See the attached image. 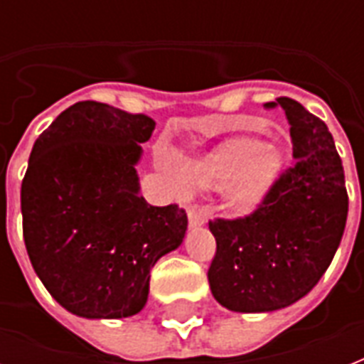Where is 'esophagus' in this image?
<instances>
[{
    "label": "esophagus",
    "mask_w": 364,
    "mask_h": 364,
    "mask_svg": "<svg viewBox=\"0 0 364 364\" xmlns=\"http://www.w3.org/2000/svg\"><path fill=\"white\" fill-rule=\"evenodd\" d=\"M187 215H188V227L191 228L202 227V225L205 223V213L200 210V208H188Z\"/></svg>",
    "instance_id": "esophagus-1"
}]
</instances>
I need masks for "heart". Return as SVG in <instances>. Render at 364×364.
<instances>
[{
    "label": "heart",
    "instance_id": "b5f03b06",
    "mask_svg": "<svg viewBox=\"0 0 364 364\" xmlns=\"http://www.w3.org/2000/svg\"><path fill=\"white\" fill-rule=\"evenodd\" d=\"M283 166L285 159L276 145L257 137L236 136L217 143L196 159L185 160L181 176L171 173V179L179 187L185 181L198 188H223L225 208L247 215L270 194Z\"/></svg>",
    "mask_w": 364,
    "mask_h": 364
}]
</instances>
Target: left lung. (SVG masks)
I'll use <instances>...</instances> for the list:
<instances>
[{"instance_id": "8db88e82", "label": "left lung", "mask_w": 364, "mask_h": 364, "mask_svg": "<svg viewBox=\"0 0 364 364\" xmlns=\"http://www.w3.org/2000/svg\"><path fill=\"white\" fill-rule=\"evenodd\" d=\"M282 107L293 141V166L247 217L215 219L217 251L208 279L230 311L260 314L294 304L321 279L348 219L344 166L327 124L291 98Z\"/></svg>"}]
</instances>
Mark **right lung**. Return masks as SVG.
<instances>
[{"label":"right lung","instance_id":"add662e5","mask_svg":"<svg viewBox=\"0 0 364 364\" xmlns=\"http://www.w3.org/2000/svg\"><path fill=\"white\" fill-rule=\"evenodd\" d=\"M153 130L147 115L79 102L33 143L20 191L24 243L43 285L75 316H136L151 268L185 238V210L139 194L136 166Z\"/></svg>","mask_w":364,"mask_h":364}]
</instances>
